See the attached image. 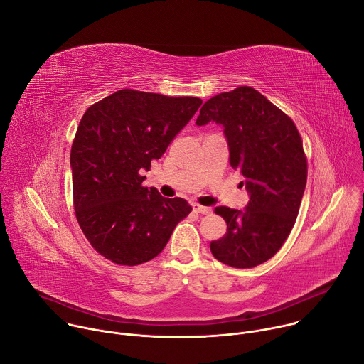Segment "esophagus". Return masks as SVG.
<instances>
[{"mask_svg":"<svg viewBox=\"0 0 364 364\" xmlns=\"http://www.w3.org/2000/svg\"><path fill=\"white\" fill-rule=\"evenodd\" d=\"M193 210L200 213V215H210L212 213V209L210 207H205V205H200L197 203H193Z\"/></svg>","mask_w":364,"mask_h":364,"instance_id":"1","label":"esophagus"}]
</instances>
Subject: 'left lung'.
<instances>
[{"label":"left lung","instance_id":"left-lung-1","mask_svg":"<svg viewBox=\"0 0 364 364\" xmlns=\"http://www.w3.org/2000/svg\"><path fill=\"white\" fill-rule=\"evenodd\" d=\"M209 122L222 125L230 166L249 194L243 210L216 207L228 232L210 250L229 267L253 268L281 249L298 216L306 184L302 141L292 119L249 86L207 100L196 124Z\"/></svg>","mask_w":364,"mask_h":364}]
</instances>
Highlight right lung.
I'll return each mask as SVG.
<instances>
[{"instance_id": "add662e5", "label": "right lung", "mask_w": 364, "mask_h": 364, "mask_svg": "<svg viewBox=\"0 0 364 364\" xmlns=\"http://www.w3.org/2000/svg\"><path fill=\"white\" fill-rule=\"evenodd\" d=\"M203 103L122 89L92 105L80 119L70 151L77 222L90 245L118 265H139L157 256L191 205L142 187L152 160Z\"/></svg>"}]
</instances>
